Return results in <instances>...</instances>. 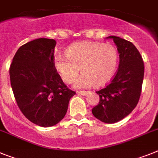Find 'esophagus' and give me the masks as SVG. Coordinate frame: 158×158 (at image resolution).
<instances>
[{
  "instance_id": "obj_1",
  "label": "esophagus",
  "mask_w": 158,
  "mask_h": 158,
  "mask_svg": "<svg viewBox=\"0 0 158 158\" xmlns=\"http://www.w3.org/2000/svg\"><path fill=\"white\" fill-rule=\"evenodd\" d=\"M77 93L79 94V95H87L90 93L89 91H77Z\"/></svg>"
}]
</instances>
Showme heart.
Returning a JSON list of instances; mask_svg holds the SVG:
<instances>
[{
    "label": "heart",
    "instance_id": "heart-1",
    "mask_svg": "<svg viewBox=\"0 0 158 158\" xmlns=\"http://www.w3.org/2000/svg\"><path fill=\"white\" fill-rule=\"evenodd\" d=\"M66 55L54 57V67L67 83L78 76L80 69L83 75L75 82L78 88L91 87L93 83L96 87L104 85L112 79L117 67V50L111 44L80 42L70 46Z\"/></svg>",
    "mask_w": 158,
    "mask_h": 158
}]
</instances>
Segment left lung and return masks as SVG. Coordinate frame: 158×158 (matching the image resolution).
<instances>
[{
  "mask_svg": "<svg viewBox=\"0 0 158 158\" xmlns=\"http://www.w3.org/2000/svg\"><path fill=\"white\" fill-rule=\"evenodd\" d=\"M117 46L120 63L109 84L96 93L99 102L91 112L100 121L113 124L132 112L141 93L144 66L142 57L132 42L116 36H109Z\"/></svg>",
  "mask_w": 158,
  "mask_h": 158,
  "instance_id": "1",
  "label": "left lung"
}]
</instances>
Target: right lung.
I'll return each mask as SVG.
<instances>
[{
	"label": "right lung",
	"mask_w": 158,
	"mask_h": 158,
	"mask_svg": "<svg viewBox=\"0 0 158 158\" xmlns=\"http://www.w3.org/2000/svg\"><path fill=\"white\" fill-rule=\"evenodd\" d=\"M56 42L38 38L18 50L9 67L16 102L23 115L41 127L57 124L75 91L63 82L54 65Z\"/></svg>",
	"instance_id": "add662e5"
}]
</instances>
